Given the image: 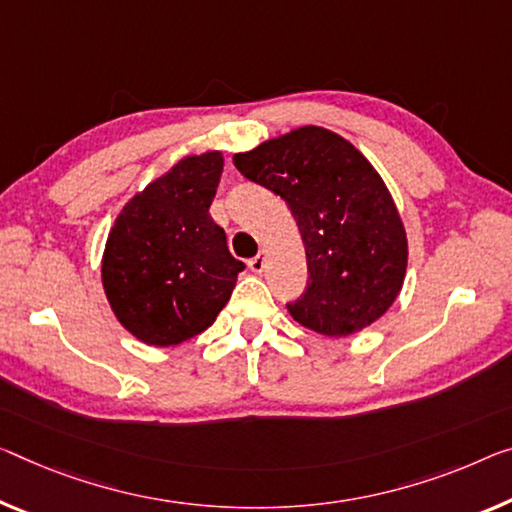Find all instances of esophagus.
I'll list each match as a JSON object with an SVG mask.
<instances>
[{"label":"esophagus","instance_id":"34e87169","mask_svg":"<svg viewBox=\"0 0 512 512\" xmlns=\"http://www.w3.org/2000/svg\"><path fill=\"white\" fill-rule=\"evenodd\" d=\"M249 270L256 272V274H261V272L265 270V254H263V251H261V254H258V256L251 258V261H249Z\"/></svg>","mask_w":512,"mask_h":512}]
</instances>
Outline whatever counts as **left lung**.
<instances>
[{"instance_id": "left-lung-1", "label": "left lung", "mask_w": 512, "mask_h": 512, "mask_svg": "<svg viewBox=\"0 0 512 512\" xmlns=\"http://www.w3.org/2000/svg\"><path fill=\"white\" fill-rule=\"evenodd\" d=\"M233 164L281 196L300 226L309 283L300 300L286 304L290 316L336 338L382 318L403 288L407 235L373 164L318 125L235 153Z\"/></svg>"}]
</instances>
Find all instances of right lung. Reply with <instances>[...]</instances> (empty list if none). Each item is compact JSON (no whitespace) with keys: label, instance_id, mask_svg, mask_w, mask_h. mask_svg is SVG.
<instances>
[{"label":"right lung","instance_id":"1","mask_svg":"<svg viewBox=\"0 0 512 512\" xmlns=\"http://www.w3.org/2000/svg\"><path fill=\"white\" fill-rule=\"evenodd\" d=\"M219 151L187 155L125 203L102 254V288L132 336L167 348L208 329L245 270L210 217Z\"/></svg>","mask_w":512,"mask_h":512}]
</instances>
